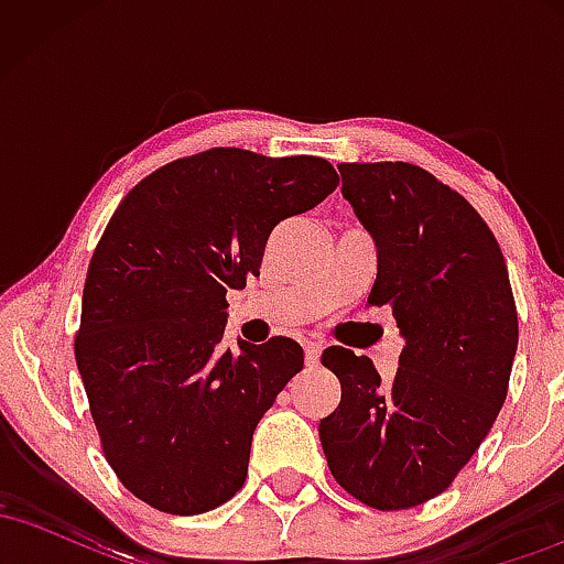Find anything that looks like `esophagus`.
<instances>
[{
	"mask_svg": "<svg viewBox=\"0 0 564 564\" xmlns=\"http://www.w3.org/2000/svg\"><path fill=\"white\" fill-rule=\"evenodd\" d=\"M321 352H323V345H318V341H307V345H304V364L310 368L318 366Z\"/></svg>",
	"mask_w": 564,
	"mask_h": 564,
	"instance_id": "34e87169",
	"label": "esophagus"
}]
</instances>
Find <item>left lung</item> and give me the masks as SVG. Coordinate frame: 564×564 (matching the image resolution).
Masks as SVG:
<instances>
[{"instance_id":"left-lung-1","label":"left lung","mask_w":564,"mask_h":564,"mask_svg":"<svg viewBox=\"0 0 564 564\" xmlns=\"http://www.w3.org/2000/svg\"><path fill=\"white\" fill-rule=\"evenodd\" d=\"M341 196L377 243L368 304H390L398 373L328 347L341 400L321 419L336 482L368 507L408 509L443 494L507 400L517 307L496 236L467 198L403 161L339 164Z\"/></svg>"}]
</instances>
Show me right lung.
<instances>
[{"label": "right lung", "instance_id": "1", "mask_svg": "<svg viewBox=\"0 0 564 564\" xmlns=\"http://www.w3.org/2000/svg\"><path fill=\"white\" fill-rule=\"evenodd\" d=\"M336 185L326 159L212 148L148 174L113 212L74 352L108 464L153 509L200 514L243 485L254 426L304 352L289 336L219 349L225 294L260 275L278 223Z\"/></svg>", "mask_w": 564, "mask_h": 564}]
</instances>
